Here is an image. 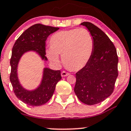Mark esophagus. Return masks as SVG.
Listing matches in <instances>:
<instances>
[{
	"label": "esophagus",
	"mask_w": 131,
	"mask_h": 131,
	"mask_svg": "<svg viewBox=\"0 0 131 131\" xmlns=\"http://www.w3.org/2000/svg\"><path fill=\"white\" fill-rule=\"evenodd\" d=\"M69 74H69L68 73H67V72L64 71H63L61 72V76H62V77H65V76H68Z\"/></svg>",
	"instance_id": "esophagus-1"
}]
</instances>
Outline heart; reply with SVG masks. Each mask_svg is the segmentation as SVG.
Masks as SVG:
<instances>
[{"instance_id":"b5f03b06","label":"heart","mask_w":131,"mask_h":131,"mask_svg":"<svg viewBox=\"0 0 131 131\" xmlns=\"http://www.w3.org/2000/svg\"><path fill=\"white\" fill-rule=\"evenodd\" d=\"M51 49L46 51L52 62H60L58 55H62L64 67L78 71L84 68L91 59L94 50V40L91 32L85 28L61 31L50 38Z\"/></svg>"}]
</instances>
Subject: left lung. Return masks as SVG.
Listing matches in <instances>:
<instances>
[{
  "label": "left lung",
  "instance_id": "left-lung-1",
  "mask_svg": "<svg viewBox=\"0 0 131 131\" xmlns=\"http://www.w3.org/2000/svg\"><path fill=\"white\" fill-rule=\"evenodd\" d=\"M94 40V50L86 66L76 73L75 94L86 105L100 103L111 95L118 76V57L113 43L100 28L90 22L81 23Z\"/></svg>",
  "mask_w": 131,
  "mask_h": 131
}]
</instances>
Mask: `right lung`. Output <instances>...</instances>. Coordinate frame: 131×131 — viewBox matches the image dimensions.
I'll use <instances>...</instances> for the list:
<instances>
[{
    "mask_svg": "<svg viewBox=\"0 0 131 131\" xmlns=\"http://www.w3.org/2000/svg\"><path fill=\"white\" fill-rule=\"evenodd\" d=\"M58 29L59 28L36 24L23 32L13 47L10 59V82L16 97L30 106L42 105L50 100L57 82L61 79V72L45 68L39 86L33 91H28L23 88L19 82L17 74L18 62L22 55L29 51L37 52L42 59L47 60L46 57V41L50 34Z\"/></svg>",
    "mask_w": 131,
    "mask_h": 131,
    "instance_id": "add662e5",
    "label": "right lung"
}]
</instances>
